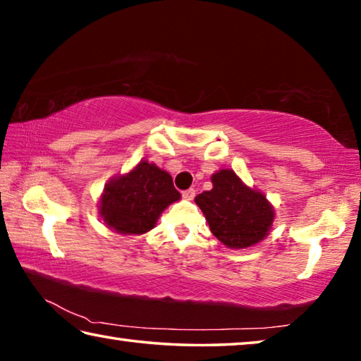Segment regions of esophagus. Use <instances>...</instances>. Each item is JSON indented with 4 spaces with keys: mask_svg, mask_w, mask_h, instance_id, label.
<instances>
[{
    "mask_svg": "<svg viewBox=\"0 0 361 361\" xmlns=\"http://www.w3.org/2000/svg\"><path fill=\"white\" fill-rule=\"evenodd\" d=\"M194 195H195V189H186V191H183V199H186V200H192L194 199Z\"/></svg>",
    "mask_w": 361,
    "mask_h": 361,
    "instance_id": "1",
    "label": "esophagus"
}]
</instances>
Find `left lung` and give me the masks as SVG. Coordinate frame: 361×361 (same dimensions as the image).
Instances as JSON below:
<instances>
[{
  "instance_id": "obj_1",
  "label": "left lung",
  "mask_w": 361,
  "mask_h": 361,
  "mask_svg": "<svg viewBox=\"0 0 361 361\" xmlns=\"http://www.w3.org/2000/svg\"><path fill=\"white\" fill-rule=\"evenodd\" d=\"M210 191L195 197L212 234L228 248L243 250L264 240L271 232L276 210L259 189L250 188L234 170L212 175Z\"/></svg>"
}]
</instances>
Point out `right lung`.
<instances>
[{"label":"right lung","instance_id":"1","mask_svg":"<svg viewBox=\"0 0 361 361\" xmlns=\"http://www.w3.org/2000/svg\"><path fill=\"white\" fill-rule=\"evenodd\" d=\"M180 199L170 173L142 159L127 173L106 181L99 199V213L106 228L118 234L142 235L154 228L170 204Z\"/></svg>","mask_w":361,"mask_h":361}]
</instances>
